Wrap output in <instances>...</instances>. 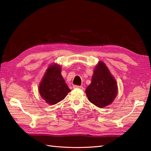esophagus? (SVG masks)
Returning a JSON list of instances; mask_svg holds the SVG:
<instances>
[{"mask_svg":"<svg viewBox=\"0 0 151 151\" xmlns=\"http://www.w3.org/2000/svg\"><path fill=\"white\" fill-rule=\"evenodd\" d=\"M73 88H79V89H81V90H83V89H84L83 86H77V85H74V86H73Z\"/></svg>","mask_w":151,"mask_h":151,"instance_id":"34e87169","label":"esophagus"}]
</instances>
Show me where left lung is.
Listing matches in <instances>:
<instances>
[{"instance_id": "left-lung-1", "label": "left lung", "mask_w": 151, "mask_h": 151, "mask_svg": "<svg viewBox=\"0 0 151 151\" xmlns=\"http://www.w3.org/2000/svg\"><path fill=\"white\" fill-rule=\"evenodd\" d=\"M118 86L105 64L99 62L94 70L91 83L85 93L89 101L94 105L103 108L111 104L116 98Z\"/></svg>"}]
</instances>
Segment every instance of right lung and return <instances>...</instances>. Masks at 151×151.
<instances>
[{"label": "right lung", "instance_id": "add662e5", "mask_svg": "<svg viewBox=\"0 0 151 151\" xmlns=\"http://www.w3.org/2000/svg\"><path fill=\"white\" fill-rule=\"evenodd\" d=\"M39 91L42 98L50 105L63 101L70 92L61 75L60 65L55 63L48 66L40 82Z\"/></svg>", "mask_w": 151, "mask_h": 151}]
</instances>
